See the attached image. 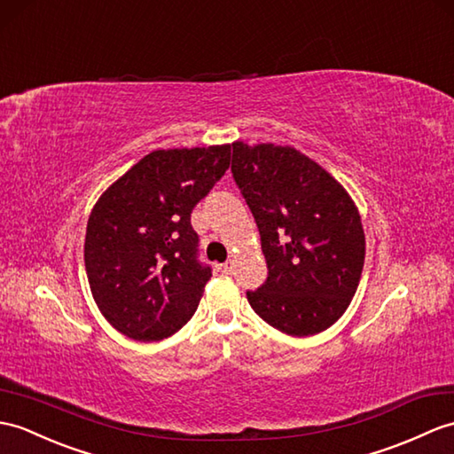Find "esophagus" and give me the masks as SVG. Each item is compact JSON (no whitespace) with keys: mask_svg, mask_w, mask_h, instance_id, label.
Listing matches in <instances>:
<instances>
[{"mask_svg":"<svg viewBox=\"0 0 454 454\" xmlns=\"http://www.w3.org/2000/svg\"><path fill=\"white\" fill-rule=\"evenodd\" d=\"M218 270L220 272H226V275H228V272H231V270H234V261H226V262H223V265H218Z\"/></svg>","mask_w":454,"mask_h":454,"instance_id":"1","label":"esophagus"}]
</instances>
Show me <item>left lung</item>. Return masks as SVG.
<instances>
[{
  "label": "left lung",
  "instance_id": "8db88e82",
  "mask_svg": "<svg viewBox=\"0 0 454 454\" xmlns=\"http://www.w3.org/2000/svg\"><path fill=\"white\" fill-rule=\"evenodd\" d=\"M231 176L255 218L269 277L247 300L262 321L309 336L342 317L360 284L365 236L350 195L292 146L231 143Z\"/></svg>",
  "mask_w": 454,
  "mask_h": 454
}]
</instances>
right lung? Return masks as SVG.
Segmentation results:
<instances>
[{
  "instance_id": "add662e5",
  "label": "right lung",
  "mask_w": 454,
  "mask_h": 454,
  "mask_svg": "<svg viewBox=\"0 0 454 454\" xmlns=\"http://www.w3.org/2000/svg\"><path fill=\"white\" fill-rule=\"evenodd\" d=\"M230 166V145L153 151L94 205L84 267L100 313L121 334L154 342L193 317L210 267L199 262L192 210Z\"/></svg>"
}]
</instances>
